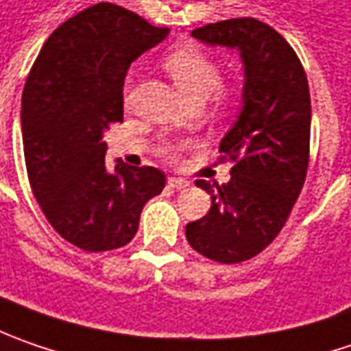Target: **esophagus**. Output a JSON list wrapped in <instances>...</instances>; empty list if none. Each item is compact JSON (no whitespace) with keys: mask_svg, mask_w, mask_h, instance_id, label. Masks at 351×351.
Masks as SVG:
<instances>
[{"mask_svg":"<svg viewBox=\"0 0 351 351\" xmlns=\"http://www.w3.org/2000/svg\"><path fill=\"white\" fill-rule=\"evenodd\" d=\"M167 184H169L171 189H175V191H182V189L191 186V182H189V180H184V178H176V176H171V178L167 180Z\"/></svg>","mask_w":351,"mask_h":351,"instance_id":"34e87169","label":"esophagus"}]
</instances>
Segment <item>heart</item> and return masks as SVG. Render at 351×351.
<instances>
[{"label": "heart", "mask_w": 351, "mask_h": 351, "mask_svg": "<svg viewBox=\"0 0 351 351\" xmlns=\"http://www.w3.org/2000/svg\"><path fill=\"white\" fill-rule=\"evenodd\" d=\"M165 69L176 88L191 99H206L220 84L218 62L196 47H180L165 56ZM165 155L175 159V147H167Z\"/></svg>", "instance_id": "b5f03b06"}]
</instances>
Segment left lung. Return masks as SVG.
<instances>
[{
  "label": "left lung",
  "mask_w": 351,
  "mask_h": 351,
  "mask_svg": "<svg viewBox=\"0 0 351 351\" xmlns=\"http://www.w3.org/2000/svg\"><path fill=\"white\" fill-rule=\"evenodd\" d=\"M210 47L237 49L243 62V108L220 143L234 160L228 184L196 180L212 198L204 218L186 226L192 250L218 263H239L279 236L302 191L311 149V92L297 53L252 17L194 29Z\"/></svg>",
  "instance_id": "8db88e82"
}]
</instances>
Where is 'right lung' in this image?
<instances>
[{
  "label": "right lung",
  "instance_id": "1",
  "mask_svg": "<svg viewBox=\"0 0 351 351\" xmlns=\"http://www.w3.org/2000/svg\"><path fill=\"white\" fill-rule=\"evenodd\" d=\"M167 27L96 3L60 25L43 45L21 99L27 175L54 230L84 252L130 243L141 210L165 189L155 167H106L104 131L123 121V80Z\"/></svg>",
  "mask_w": 351,
  "mask_h": 351
}]
</instances>
